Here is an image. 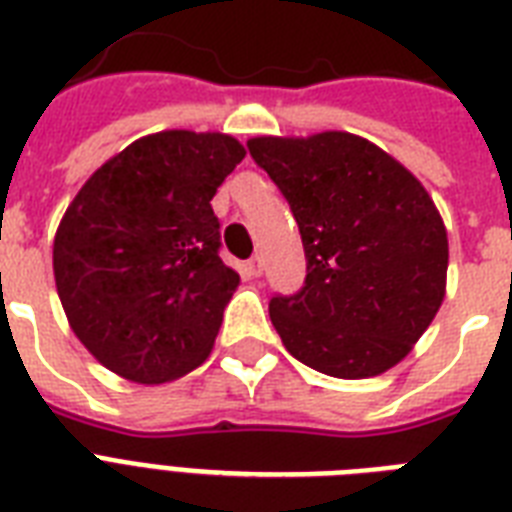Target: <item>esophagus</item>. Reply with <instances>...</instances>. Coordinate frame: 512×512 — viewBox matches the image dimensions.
Here are the masks:
<instances>
[{"mask_svg": "<svg viewBox=\"0 0 512 512\" xmlns=\"http://www.w3.org/2000/svg\"><path fill=\"white\" fill-rule=\"evenodd\" d=\"M244 271H247L249 279H257V276L263 273V260H260V257H252V260L244 265Z\"/></svg>", "mask_w": 512, "mask_h": 512, "instance_id": "34e87169", "label": "esophagus"}]
</instances>
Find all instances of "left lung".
Wrapping results in <instances>:
<instances>
[{"label": "left lung", "mask_w": 512, "mask_h": 512, "mask_svg": "<svg viewBox=\"0 0 512 512\" xmlns=\"http://www.w3.org/2000/svg\"><path fill=\"white\" fill-rule=\"evenodd\" d=\"M247 146L287 196L308 260L305 287L271 300L284 348L340 380L393 369L446 297L449 239L425 185L353 132Z\"/></svg>", "instance_id": "obj_1"}]
</instances>
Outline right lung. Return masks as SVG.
Here are the masks:
<instances>
[{"instance_id":"obj_1","label":"right lung","mask_w":512,"mask_h":512,"mask_svg":"<svg viewBox=\"0 0 512 512\" xmlns=\"http://www.w3.org/2000/svg\"><path fill=\"white\" fill-rule=\"evenodd\" d=\"M225 132L164 130L92 172L52 241L68 327L124 380L162 385L207 361L239 273L212 196L244 159Z\"/></svg>"}]
</instances>
